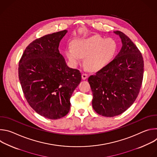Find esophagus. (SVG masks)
I'll list each match as a JSON object with an SVG mask.
<instances>
[{
  "label": "esophagus",
  "instance_id": "34e87169",
  "mask_svg": "<svg viewBox=\"0 0 157 157\" xmlns=\"http://www.w3.org/2000/svg\"><path fill=\"white\" fill-rule=\"evenodd\" d=\"M81 76H82V79L83 80H85V79H86L87 78L88 75H87V74H86V73H82Z\"/></svg>",
  "mask_w": 157,
  "mask_h": 157
}]
</instances>
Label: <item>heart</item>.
I'll return each instance as SVG.
<instances>
[{
	"label": "heart",
	"instance_id": "1",
	"mask_svg": "<svg viewBox=\"0 0 157 157\" xmlns=\"http://www.w3.org/2000/svg\"><path fill=\"white\" fill-rule=\"evenodd\" d=\"M117 48L116 40L112 38H104L99 35L75 39L72 46L65 50V55L73 67H77L84 57L86 68L92 71H98L110 63Z\"/></svg>",
	"mask_w": 157,
	"mask_h": 157
}]
</instances>
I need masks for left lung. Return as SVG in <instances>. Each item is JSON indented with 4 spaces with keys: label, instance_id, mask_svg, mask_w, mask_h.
<instances>
[{
    "label": "left lung",
    "instance_id": "obj_1",
    "mask_svg": "<svg viewBox=\"0 0 157 157\" xmlns=\"http://www.w3.org/2000/svg\"><path fill=\"white\" fill-rule=\"evenodd\" d=\"M122 46L114 59L96 75L88 78L93 92L92 105L104 117L121 114L135 102L144 76L142 55L124 33L115 31Z\"/></svg>",
    "mask_w": 157,
    "mask_h": 157
}]
</instances>
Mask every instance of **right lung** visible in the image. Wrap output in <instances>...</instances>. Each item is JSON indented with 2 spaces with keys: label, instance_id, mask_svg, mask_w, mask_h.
I'll return each instance as SVG.
<instances>
[{
  "label": "right lung",
  "instance_id": "add662e5",
  "mask_svg": "<svg viewBox=\"0 0 157 157\" xmlns=\"http://www.w3.org/2000/svg\"><path fill=\"white\" fill-rule=\"evenodd\" d=\"M64 30L33 41L18 65V78L24 96L40 116L58 119L69 113L70 98L81 81L79 70L67 66L59 44Z\"/></svg>",
  "mask_w": 157,
  "mask_h": 157
}]
</instances>
